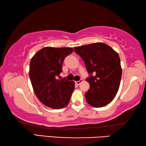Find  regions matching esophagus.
Returning <instances> with one entry per match:
<instances>
[{
  "instance_id": "esophagus-1",
  "label": "esophagus",
  "mask_w": 146,
  "mask_h": 146,
  "mask_svg": "<svg viewBox=\"0 0 146 146\" xmlns=\"http://www.w3.org/2000/svg\"><path fill=\"white\" fill-rule=\"evenodd\" d=\"M83 82V80H82V79H80V80H79V81H76V82H75V84H76V85H77V86H78L79 84H80L81 82Z\"/></svg>"
}]
</instances>
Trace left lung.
<instances>
[{"mask_svg":"<svg viewBox=\"0 0 146 146\" xmlns=\"http://www.w3.org/2000/svg\"><path fill=\"white\" fill-rule=\"evenodd\" d=\"M82 58L88 72L93 75L86 79L90 89L85 93L87 102L95 108H102L114 99L120 87L122 68L117 52L102 42L75 47Z\"/></svg>","mask_w":146,"mask_h":146,"instance_id":"1","label":"left lung"}]
</instances>
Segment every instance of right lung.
Listing matches in <instances>:
<instances>
[{
	"label": "right lung",
	"instance_id": "1",
	"mask_svg": "<svg viewBox=\"0 0 146 146\" xmlns=\"http://www.w3.org/2000/svg\"><path fill=\"white\" fill-rule=\"evenodd\" d=\"M72 48L45 47L31 58L29 75L36 97L47 107L59 110L68 104L75 89L73 81L57 79L62 62Z\"/></svg>",
	"mask_w": 146,
	"mask_h": 146
}]
</instances>
